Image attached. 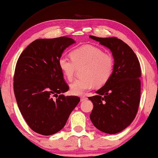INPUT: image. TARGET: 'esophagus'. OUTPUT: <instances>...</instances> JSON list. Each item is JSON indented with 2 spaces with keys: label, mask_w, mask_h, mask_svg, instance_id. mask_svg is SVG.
Returning <instances> with one entry per match:
<instances>
[{
  "label": "esophagus",
  "mask_w": 158,
  "mask_h": 158,
  "mask_svg": "<svg viewBox=\"0 0 158 158\" xmlns=\"http://www.w3.org/2000/svg\"><path fill=\"white\" fill-rule=\"evenodd\" d=\"M87 99H88L87 97H85V96H81V101H84Z\"/></svg>",
  "instance_id": "esophagus-1"
}]
</instances>
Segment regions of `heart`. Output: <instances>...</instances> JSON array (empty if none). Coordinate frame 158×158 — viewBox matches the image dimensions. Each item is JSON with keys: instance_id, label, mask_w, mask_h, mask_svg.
I'll list each match as a JSON object with an SVG mask.
<instances>
[{"instance_id": "1", "label": "heart", "mask_w": 158, "mask_h": 158, "mask_svg": "<svg viewBox=\"0 0 158 158\" xmlns=\"http://www.w3.org/2000/svg\"><path fill=\"white\" fill-rule=\"evenodd\" d=\"M70 58L61 57L58 66L68 81H73L77 69H81L82 79L70 85V92L79 95L94 86L101 87L109 81L112 76L114 60L112 55L103 52L100 48L86 44L76 48L70 52Z\"/></svg>"}]
</instances>
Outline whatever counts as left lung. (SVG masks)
<instances>
[{
  "mask_svg": "<svg viewBox=\"0 0 158 158\" xmlns=\"http://www.w3.org/2000/svg\"><path fill=\"white\" fill-rule=\"evenodd\" d=\"M89 38L112 52L114 71L97 95L88 97L93 103L89 115L98 130L109 134L122 131L134 120L140 101V65L132 49L116 38Z\"/></svg>",
  "mask_w": 158,
  "mask_h": 158,
  "instance_id": "obj_1",
  "label": "left lung"
}]
</instances>
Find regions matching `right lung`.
<instances>
[{"label": "right lung", "instance_id": "add662e5", "mask_svg": "<svg viewBox=\"0 0 158 158\" xmlns=\"http://www.w3.org/2000/svg\"><path fill=\"white\" fill-rule=\"evenodd\" d=\"M75 42L68 37L36 40L17 61L15 99L27 125L39 134L50 135L60 131L80 101L77 96L61 94L69 87L58 66L64 49Z\"/></svg>", "mask_w": 158, "mask_h": 158}]
</instances>
